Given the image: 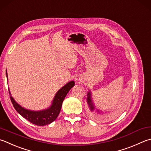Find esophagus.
Listing matches in <instances>:
<instances>
[{
  "instance_id": "esophagus-1",
  "label": "esophagus",
  "mask_w": 151,
  "mask_h": 151,
  "mask_svg": "<svg viewBox=\"0 0 151 151\" xmlns=\"http://www.w3.org/2000/svg\"><path fill=\"white\" fill-rule=\"evenodd\" d=\"M75 82L77 84H81L83 82V78L81 76H76L75 77Z\"/></svg>"
}]
</instances>
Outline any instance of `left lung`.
Returning a JSON list of instances; mask_svg holds the SVG:
<instances>
[{
  "label": "left lung",
  "mask_w": 151,
  "mask_h": 151,
  "mask_svg": "<svg viewBox=\"0 0 151 151\" xmlns=\"http://www.w3.org/2000/svg\"><path fill=\"white\" fill-rule=\"evenodd\" d=\"M86 100H87V103H88V106H89L90 109L91 111H93L95 109V108H94V104H93V102H92V97H91V92H90V91H89L88 92V94H87V99ZM97 112H98V113H100V111L99 110H97Z\"/></svg>",
  "instance_id": "obj_1"
}]
</instances>
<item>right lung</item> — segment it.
<instances>
[{"label": "right lung", "mask_w": 151, "mask_h": 151, "mask_svg": "<svg viewBox=\"0 0 151 151\" xmlns=\"http://www.w3.org/2000/svg\"><path fill=\"white\" fill-rule=\"evenodd\" d=\"M6 73V77H8L7 72ZM74 86H75V82L73 81L65 84L56 93L53 101H52L51 106L41 111H32L24 108L16 102L12 96H11L9 89V91L11 102L13 104L14 108L19 114L33 124L39 126H44L50 124L57 119L60 113V111H61L62 104L65 98L66 97L67 93L71 89V88H73Z\"/></svg>", "instance_id": "add662e5"}]
</instances>
